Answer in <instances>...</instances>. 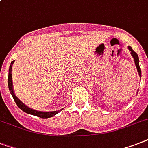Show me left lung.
<instances>
[{
    "label": "left lung",
    "mask_w": 148,
    "mask_h": 148,
    "mask_svg": "<svg viewBox=\"0 0 148 148\" xmlns=\"http://www.w3.org/2000/svg\"><path fill=\"white\" fill-rule=\"evenodd\" d=\"M128 49L130 50L131 54L132 55V57L134 58V64H135V66H136L137 70H138V72L139 76L141 77V71H140V66H139V58H138V55H137V53L135 51H134L132 49V47L128 46Z\"/></svg>",
    "instance_id": "8db88e82"
}]
</instances>
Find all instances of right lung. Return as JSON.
I'll list each match as a JSON object with an SVG mask.
<instances>
[{"mask_svg": "<svg viewBox=\"0 0 148 148\" xmlns=\"http://www.w3.org/2000/svg\"><path fill=\"white\" fill-rule=\"evenodd\" d=\"M14 61L11 62L10 63V65L9 68V75H8V87H9L10 92L11 93L12 97L14 98V101L16 102V105L20 109H22L23 111L26 112V113L30 114L32 116H38V117L42 118V119H48V118L52 117V116H55L56 114H58L60 111H62V109H60V110H58V111H53V112H42V111H37V110H35V109H32L31 108L26 106L23 103L20 101V99H18L17 97H16L15 94H14V88H13V81H12V74H11V70H12V66H13V64H14Z\"/></svg>", "mask_w": 148, "mask_h": 148, "instance_id": "add662e5", "label": "right lung"}]
</instances>
